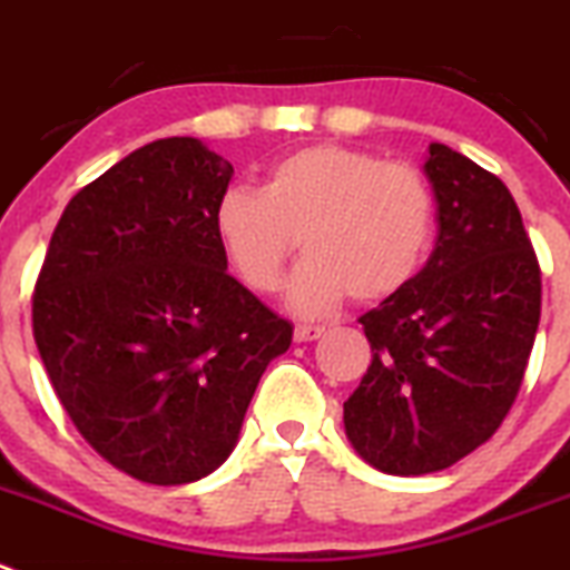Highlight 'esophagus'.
Wrapping results in <instances>:
<instances>
[{"label":"esophagus","mask_w":570,"mask_h":570,"mask_svg":"<svg viewBox=\"0 0 570 570\" xmlns=\"http://www.w3.org/2000/svg\"><path fill=\"white\" fill-rule=\"evenodd\" d=\"M322 333H324L322 324H296L294 338L302 344V341H316Z\"/></svg>","instance_id":"34e87169"}]
</instances>
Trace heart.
Listing matches in <instances>:
<instances>
[{
    "instance_id": "heart-1",
    "label": "heart",
    "mask_w": 570,
    "mask_h": 570,
    "mask_svg": "<svg viewBox=\"0 0 570 570\" xmlns=\"http://www.w3.org/2000/svg\"><path fill=\"white\" fill-rule=\"evenodd\" d=\"M436 226L425 173L375 154L316 145L285 156L259 189L218 200L215 232L246 288L271 294L302 240L305 263L288 285L302 316L355 302H383L420 274Z\"/></svg>"
}]
</instances>
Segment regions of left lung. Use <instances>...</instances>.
Wrapping results in <instances>:
<instances>
[{
	"label": "left lung",
	"mask_w": 570,
	"mask_h": 570,
	"mask_svg": "<svg viewBox=\"0 0 570 570\" xmlns=\"http://www.w3.org/2000/svg\"><path fill=\"white\" fill-rule=\"evenodd\" d=\"M436 246L400 294L357 322L372 363L344 403L346 439L389 475L451 468L501 428L540 324V263L512 193L431 142Z\"/></svg>",
	"instance_id": "left-lung-1"
}]
</instances>
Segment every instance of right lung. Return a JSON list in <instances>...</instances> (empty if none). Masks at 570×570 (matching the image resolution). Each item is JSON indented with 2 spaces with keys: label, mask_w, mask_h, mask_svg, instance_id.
<instances>
[{
  "label": "right lung",
  "mask_w": 570,
  "mask_h": 570,
  "mask_svg": "<svg viewBox=\"0 0 570 570\" xmlns=\"http://www.w3.org/2000/svg\"><path fill=\"white\" fill-rule=\"evenodd\" d=\"M232 173L193 137L134 150L69 200L36 279L32 338L63 411L145 484L218 470L294 335L226 271Z\"/></svg>",
  "instance_id": "add662e5"
}]
</instances>
